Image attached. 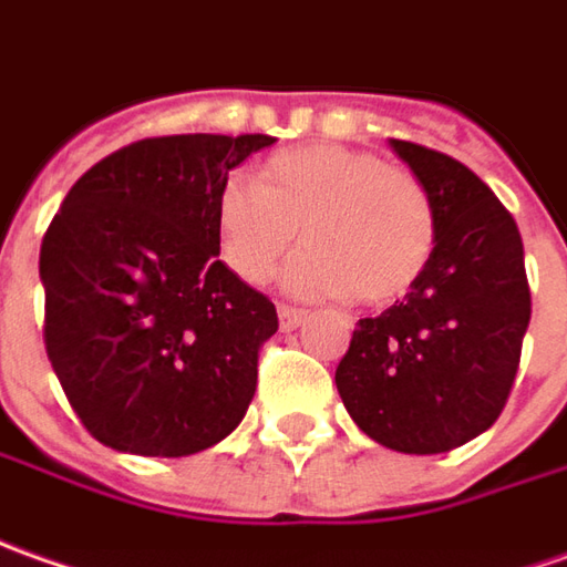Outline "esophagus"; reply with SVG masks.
Returning a JSON list of instances; mask_svg holds the SVG:
<instances>
[{
	"label": "esophagus",
	"mask_w": 567,
	"mask_h": 567,
	"mask_svg": "<svg viewBox=\"0 0 567 567\" xmlns=\"http://www.w3.org/2000/svg\"><path fill=\"white\" fill-rule=\"evenodd\" d=\"M303 316H307V310H298V307H288V303H282V307H279V322H282L285 332L298 329L300 322H303Z\"/></svg>",
	"instance_id": "obj_1"
}]
</instances>
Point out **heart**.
<instances>
[{
  "instance_id": "b5f03b06",
  "label": "heart",
  "mask_w": 567,
  "mask_h": 567,
  "mask_svg": "<svg viewBox=\"0 0 567 567\" xmlns=\"http://www.w3.org/2000/svg\"><path fill=\"white\" fill-rule=\"evenodd\" d=\"M223 264L241 282L264 285L291 245L285 282L307 298H357L369 307L400 300L429 269L437 210L415 173L379 154L310 142L269 154L257 186L223 183L214 204Z\"/></svg>"
}]
</instances>
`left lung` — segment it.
<instances>
[{
    "label": "left lung",
    "mask_w": 567,
    "mask_h": 567,
    "mask_svg": "<svg viewBox=\"0 0 567 567\" xmlns=\"http://www.w3.org/2000/svg\"><path fill=\"white\" fill-rule=\"evenodd\" d=\"M437 210L422 279L360 319L334 369L360 429L396 453H446L494 425L530 322L525 245L512 214L456 157L391 138Z\"/></svg>",
    "instance_id": "1"
}]
</instances>
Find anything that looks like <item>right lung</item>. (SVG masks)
I'll return each mask as SVG.
<instances>
[{
	"instance_id": "obj_1",
	"label": "right lung",
	"mask_w": 567,
	"mask_h": 567,
	"mask_svg": "<svg viewBox=\"0 0 567 567\" xmlns=\"http://www.w3.org/2000/svg\"><path fill=\"white\" fill-rule=\"evenodd\" d=\"M248 136L138 138L83 173L40 248L42 341L83 429L136 456H192L238 429L267 295L219 260L214 204Z\"/></svg>"
}]
</instances>
